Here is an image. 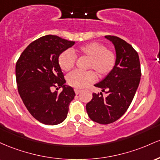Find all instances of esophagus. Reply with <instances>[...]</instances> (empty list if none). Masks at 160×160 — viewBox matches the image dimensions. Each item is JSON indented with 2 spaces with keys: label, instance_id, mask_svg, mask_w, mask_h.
<instances>
[{
  "label": "esophagus",
  "instance_id": "34e87169",
  "mask_svg": "<svg viewBox=\"0 0 160 160\" xmlns=\"http://www.w3.org/2000/svg\"><path fill=\"white\" fill-rule=\"evenodd\" d=\"M74 90H75V94H80V93L82 92V90H80V89H78V88H75Z\"/></svg>",
  "mask_w": 160,
  "mask_h": 160
}]
</instances>
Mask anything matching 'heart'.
<instances>
[{
	"label": "heart",
	"mask_w": 160,
	"mask_h": 160,
	"mask_svg": "<svg viewBox=\"0 0 160 160\" xmlns=\"http://www.w3.org/2000/svg\"><path fill=\"white\" fill-rule=\"evenodd\" d=\"M75 53L80 56L89 59L88 68L93 69L100 77L105 76L112 71L116 64V54L105 45L99 42H91L76 48ZM76 57L71 51H65L59 57V65L62 70L69 71L75 66ZM95 74L94 72H72L67 76L69 85L75 88H85L94 82Z\"/></svg>",
	"instance_id": "heart-1"
}]
</instances>
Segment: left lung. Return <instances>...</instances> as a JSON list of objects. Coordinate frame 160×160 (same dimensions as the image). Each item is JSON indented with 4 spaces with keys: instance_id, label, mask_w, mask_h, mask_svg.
Returning a JSON list of instances; mask_svg holds the SVG:
<instances>
[{
    "instance_id": "obj_1",
    "label": "left lung",
    "mask_w": 160,
    "mask_h": 160,
    "mask_svg": "<svg viewBox=\"0 0 160 160\" xmlns=\"http://www.w3.org/2000/svg\"><path fill=\"white\" fill-rule=\"evenodd\" d=\"M112 43L116 54V64L108 75L94 86L108 94L103 98L102 92L93 94L86 104V110L92 121L103 125L119 119L130 106L141 80L139 57L135 50L119 37L106 35Z\"/></svg>"
}]
</instances>
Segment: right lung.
<instances>
[{"instance_id":"1","label":"right lung","mask_w":160,"mask_h":160,"mask_svg":"<svg viewBox=\"0 0 160 160\" xmlns=\"http://www.w3.org/2000/svg\"><path fill=\"white\" fill-rule=\"evenodd\" d=\"M74 44L75 41L57 35H45L27 47L16 64L21 99L32 116L41 123L58 125L67 117L75 94L72 88L65 85L59 57ZM57 86L63 88L59 95L51 91Z\"/></svg>"}]
</instances>
